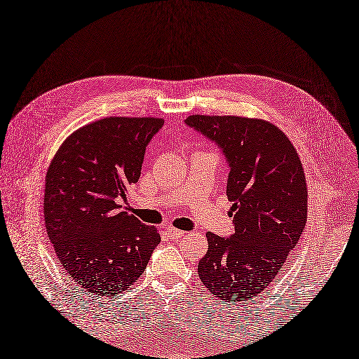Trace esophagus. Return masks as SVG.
<instances>
[{
	"label": "esophagus",
	"instance_id": "1",
	"mask_svg": "<svg viewBox=\"0 0 359 359\" xmlns=\"http://www.w3.org/2000/svg\"><path fill=\"white\" fill-rule=\"evenodd\" d=\"M166 230H168V234H169L172 239H180V238H182L184 234H185V231H182L180 229H175V227H168Z\"/></svg>",
	"mask_w": 359,
	"mask_h": 359
}]
</instances>
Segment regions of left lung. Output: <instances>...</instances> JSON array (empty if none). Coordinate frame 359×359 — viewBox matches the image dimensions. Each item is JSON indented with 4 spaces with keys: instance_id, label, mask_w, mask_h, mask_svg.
<instances>
[{
    "instance_id": "obj_1",
    "label": "left lung",
    "mask_w": 359,
    "mask_h": 359,
    "mask_svg": "<svg viewBox=\"0 0 359 359\" xmlns=\"http://www.w3.org/2000/svg\"><path fill=\"white\" fill-rule=\"evenodd\" d=\"M185 123L217 142L230 165L234 234L227 239L206 234L209 248L197 275L219 300L258 297L280 271L307 221L299 153L285 133L263 118L193 114Z\"/></svg>"
}]
</instances>
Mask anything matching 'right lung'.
<instances>
[{
	"label": "right lung",
	"mask_w": 359,
	"mask_h": 359,
	"mask_svg": "<svg viewBox=\"0 0 359 359\" xmlns=\"http://www.w3.org/2000/svg\"><path fill=\"white\" fill-rule=\"evenodd\" d=\"M157 117H105L72 132L48 165L44 221L57 262L95 297L133 285L160 242L154 226L118 211L138 182Z\"/></svg>",
	"instance_id": "right-lung-1"
}]
</instances>
